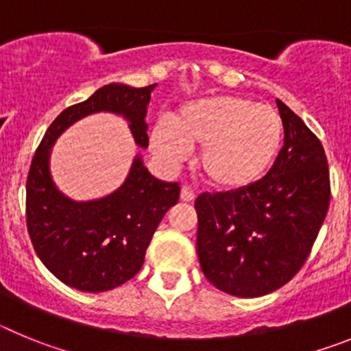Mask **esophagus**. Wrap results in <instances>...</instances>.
<instances>
[{
	"mask_svg": "<svg viewBox=\"0 0 351 351\" xmlns=\"http://www.w3.org/2000/svg\"><path fill=\"white\" fill-rule=\"evenodd\" d=\"M181 200L182 202H193L195 200V193L190 186H182L181 188Z\"/></svg>",
	"mask_w": 351,
	"mask_h": 351,
	"instance_id": "34e87169",
	"label": "esophagus"
}]
</instances>
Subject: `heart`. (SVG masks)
<instances>
[{
    "label": "heart",
    "instance_id": "1",
    "mask_svg": "<svg viewBox=\"0 0 351 351\" xmlns=\"http://www.w3.org/2000/svg\"><path fill=\"white\" fill-rule=\"evenodd\" d=\"M283 119L269 105L232 95H214L182 105L169 130L151 132V149L165 167H178L186 149L198 147L197 170L221 191L256 184L272 169L283 147Z\"/></svg>",
    "mask_w": 351,
    "mask_h": 351
}]
</instances>
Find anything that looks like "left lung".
I'll return each mask as SVG.
<instances>
[{
  "mask_svg": "<svg viewBox=\"0 0 351 351\" xmlns=\"http://www.w3.org/2000/svg\"><path fill=\"white\" fill-rule=\"evenodd\" d=\"M276 105L285 144L265 178L244 190L202 193L195 202L204 276L244 299L267 295L299 272L330 200L324 145L283 101Z\"/></svg>",
  "mask_w": 351,
  "mask_h": 351,
  "instance_id": "left-lung-1",
  "label": "left lung"
}]
</instances>
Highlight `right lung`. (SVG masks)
I'll return each mask as SVG.
<instances>
[{"instance_id": "obj_1", "label": "right lung", "mask_w": 351, "mask_h": 351, "mask_svg": "<svg viewBox=\"0 0 351 351\" xmlns=\"http://www.w3.org/2000/svg\"><path fill=\"white\" fill-rule=\"evenodd\" d=\"M108 84L86 101L64 108L43 135L26 182V221L42 263L64 285L80 291H107L141 271L161 218L179 200L178 182L160 181L133 158L125 182L95 200H73L51 173L52 145L71 125L91 114L110 112L128 121L138 147L149 145L147 107L151 91Z\"/></svg>"}]
</instances>
